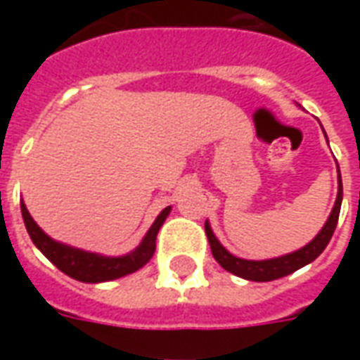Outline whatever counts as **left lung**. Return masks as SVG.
<instances>
[{
	"mask_svg": "<svg viewBox=\"0 0 360 360\" xmlns=\"http://www.w3.org/2000/svg\"><path fill=\"white\" fill-rule=\"evenodd\" d=\"M338 172H340V167H338ZM338 183H340L338 185V198H335V204H333V210L330 214V218L324 224V227L320 229V233L309 245H304L302 249L289 252L285 257L270 258V260H245V258H237L226 247H221V243L216 239V235L212 231L210 224L206 221L204 229H206V237H208V243H210L212 255H214V258L218 260V264L224 270L231 271V274H235V276H239L243 279H250V281H271V279H279L283 278V276L293 274V271H297L302 266L310 264L328 247V243H330L333 231H335V226H338V218H340L341 210V198H343L341 175Z\"/></svg>",
	"mask_w": 360,
	"mask_h": 360,
	"instance_id": "1",
	"label": "left lung"
}]
</instances>
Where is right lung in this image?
<instances>
[{
    "mask_svg": "<svg viewBox=\"0 0 360 360\" xmlns=\"http://www.w3.org/2000/svg\"><path fill=\"white\" fill-rule=\"evenodd\" d=\"M20 212H22V219H25L30 239L51 264L58 266L63 274L77 279V281L100 283V281H110V279H117L127 276V274H133L148 262L154 255V250H156L158 231L164 226L165 218L169 216L172 206H167L160 212V216L152 224L148 233L144 235L141 245L125 257H102L96 252H86V250L75 249V247H69L63 243L53 241L50 235H46L38 227L32 216L28 214L25 202H20Z\"/></svg>",
    "mask_w": 360,
    "mask_h": 360,
    "instance_id": "1",
    "label": "right lung"
}]
</instances>
